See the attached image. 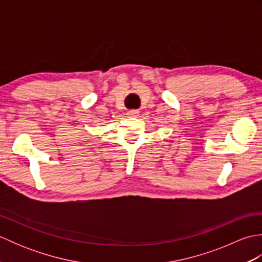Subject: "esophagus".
<instances>
[{
	"label": "esophagus",
	"instance_id": "1",
	"mask_svg": "<svg viewBox=\"0 0 262 262\" xmlns=\"http://www.w3.org/2000/svg\"><path fill=\"white\" fill-rule=\"evenodd\" d=\"M126 115L128 117H137L138 116V111L137 110H128Z\"/></svg>",
	"mask_w": 262,
	"mask_h": 262
}]
</instances>
